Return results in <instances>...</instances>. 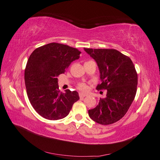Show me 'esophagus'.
<instances>
[{"label": "esophagus", "instance_id": "1", "mask_svg": "<svg viewBox=\"0 0 160 160\" xmlns=\"http://www.w3.org/2000/svg\"><path fill=\"white\" fill-rule=\"evenodd\" d=\"M86 96H87L86 94L82 93H79V96H80V99H82V98H84Z\"/></svg>", "mask_w": 160, "mask_h": 160}]
</instances>
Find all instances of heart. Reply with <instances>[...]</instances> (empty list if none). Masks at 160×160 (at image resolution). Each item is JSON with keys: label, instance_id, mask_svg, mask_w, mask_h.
<instances>
[{"label": "heart", "instance_id": "b5f03b06", "mask_svg": "<svg viewBox=\"0 0 160 160\" xmlns=\"http://www.w3.org/2000/svg\"><path fill=\"white\" fill-rule=\"evenodd\" d=\"M78 88L82 91H85L87 89V85L84 83H80L78 85Z\"/></svg>", "mask_w": 160, "mask_h": 160}]
</instances>
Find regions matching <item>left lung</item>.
<instances>
[{
    "label": "left lung",
    "instance_id": "left-lung-1",
    "mask_svg": "<svg viewBox=\"0 0 160 160\" xmlns=\"http://www.w3.org/2000/svg\"><path fill=\"white\" fill-rule=\"evenodd\" d=\"M84 51L96 60L102 82L97 90L107 89V97L89 110L93 121L102 125L113 124L127 113L137 91L138 73L129 57L111 49H87Z\"/></svg>",
    "mask_w": 160,
    "mask_h": 160
}]
</instances>
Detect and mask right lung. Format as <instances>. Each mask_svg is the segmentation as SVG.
<instances>
[{"mask_svg": "<svg viewBox=\"0 0 160 160\" xmlns=\"http://www.w3.org/2000/svg\"><path fill=\"white\" fill-rule=\"evenodd\" d=\"M80 53L73 47L52 42L36 49L30 55L25 70L27 93L33 108L42 117L50 120L65 118L80 99L76 91L60 92L58 77Z\"/></svg>", "mask_w": 160, "mask_h": 160, "instance_id": "add662e5", "label": "right lung"}]
</instances>
